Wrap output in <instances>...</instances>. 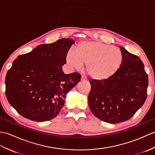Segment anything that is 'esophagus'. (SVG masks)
<instances>
[{
    "label": "esophagus",
    "mask_w": 155,
    "mask_h": 155,
    "mask_svg": "<svg viewBox=\"0 0 155 155\" xmlns=\"http://www.w3.org/2000/svg\"><path fill=\"white\" fill-rule=\"evenodd\" d=\"M81 81H87V78L84 77V76L82 75L81 76Z\"/></svg>",
    "instance_id": "34e87169"
}]
</instances>
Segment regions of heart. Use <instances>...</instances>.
Listing matches in <instances>:
<instances>
[{
  "label": "heart",
  "instance_id": "1",
  "mask_svg": "<svg viewBox=\"0 0 155 155\" xmlns=\"http://www.w3.org/2000/svg\"><path fill=\"white\" fill-rule=\"evenodd\" d=\"M66 62L69 67L75 69L87 65V72L92 78L103 81L118 71L123 62V54L116 47L100 41H87L78 44L77 51L69 50Z\"/></svg>",
  "mask_w": 155,
  "mask_h": 155
}]
</instances>
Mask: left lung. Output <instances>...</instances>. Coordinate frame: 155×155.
<instances>
[{"label": "left lung", "instance_id": "1", "mask_svg": "<svg viewBox=\"0 0 155 155\" xmlns=\"http://www.w3.org/2000/svg\"><path fill=\"white\" fill-rule=\"evenodd\" d=\"M121 67L114 75L103 81H90L88 105L100 120L115 124L126 121L143 106L147 97L148 75L143 61L120 47Z\"/></svg>", "mask_w": 155, "mask_h": 155}]
</instances>
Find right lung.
Listing matches in <instances>:
<instances>
[{
    "label": "right lung",
    "instance_id": "obj_1",
    "mask_svg": "<svg viewBox=\"0 0 155 155\" xmlns=\"http://www.w3.org/2000/svg\"><path fill=\"white\" fill-rule=\"evenodd\" d=\"M74 43L72 39L61 38L38 45L12 62L6 75V97L22 117L42 122L57 116L66 94L81 81L80 74H65L62 69Z\"/></svg>",
    "mask_w": 155,
    "mask_h": 155
}]
</instances>
